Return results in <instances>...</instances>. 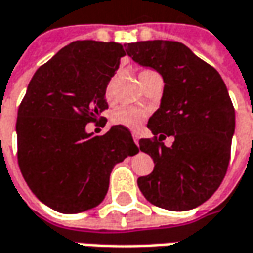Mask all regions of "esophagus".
Instances as JSON below:
<instances>
[{
  "label": "esophagus",
  "mask_w": 253,
  "mask_h": 253,
  "mask_svg": "<svg viewBox=\"0 0 253 253\" xmlns=\"http://www.w3.org/2000/svg\"><path fill=\"white\" fill-rule=\"evenodd\" d=\"M132 136H133V140H135V143L138 145V143H139V135H138V133H133Z\"/></svg>",
  "instance_id": "esophagus-1"
}]
</instances>
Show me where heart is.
<instances>
[{"mask_svg": "<svg viewBox=\"0 0 253 253\" xmlns=\"http://www.w3.org/2000/svg\"><path fill=\"white\" fill-rule=\"evenodd\" d=\"M154 74L152 69H143L140 74H139V79L142 81L145 76ZM114 81L115 78H111L108 83H107L106 93L107 96L111 94L113 87H114ZM147 117V110L146 108H142V107H135V106H123L120 108H117L113 111L111 114V123L115 125H121L125 128H129V129H138L140 128V125L143 124V121L146 120Z\"/></svg>", "mask_w": 253, "mask_h": 253, "instance_id": "b5f03b06", "label": "heart"}]
</instances>
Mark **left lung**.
I'll return each instance as SVG.
<instances>
[{
  "mask_svg": "<svg viewBox=\"0 0 253 253\" xmlns=\"http://www.w3.org/2000/svg\"><path fill=\"white\" fill-rule=\"evenodd\" d=\"M125 47L164 81L160 107L147 123L154 138L139 140L154 162L153 171L138 178L139 189L154 206L194 209L217 191L230 162L235 111L224 81L182 43L149 40ZM166 136L174 138L171 148L162 143Z\"/></svg>",
  "mask_w": 253,
  "mask_h": 253,
  "instance_id": "8db88e82",
  "label": "left lung"
}]
</instances>
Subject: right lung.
I'll return each mask as SVG.
<instances>
[{"label":"right lung","mask_w":253,"mask_h":253,"mask_svg":"<svg viewBox=\"0 0 253 253\" xmlns=\"http://www.w3.org/2000/svg\"><path fill=\"white\" fill-rule=\"evenodd\" d=\"M125 55L123 44L78 40L36 71L16 120L18 163L32 192L59 213L100 205L117 163L139 152L128 128L87 133L108 108L106 87Z\"/></svg>","instance_id":"1"}]
</instances>
